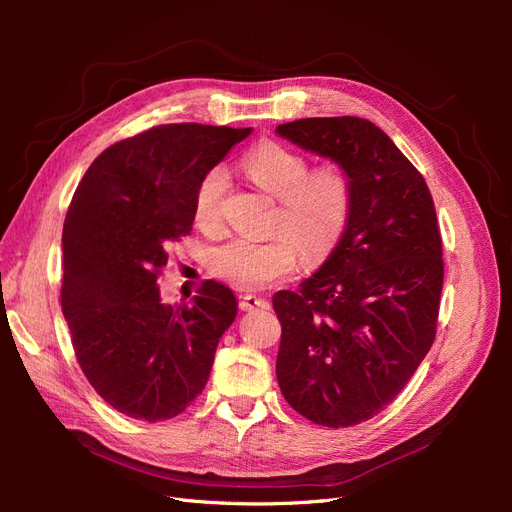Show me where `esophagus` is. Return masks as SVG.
<instances>
[{
  "label": "esophagus",
  "instance_id": "obj_1",
  "mask_svg": "<svg viewBox=\"0 0 512 512\" xmlns=\"http://www.w3.org/2000/svg\"><path fill=\"white\" fill-rule=\"evenodd\" d=\"M239 307L243 309V312H252V309H265V307H269V301L262 299V297H256V294H241V297H239Z\"/></svg>",
  "mask_w": 512,
  "mask_h": 512
}]
</instances>
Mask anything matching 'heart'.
Masks as SVG:
<instances>
[{"instance_id": "b5f03b06", "label": "heart", "mask_w": 512, "mask_h": 512, "mask_svg": "<svg viewBox=\"0 0 512 512\" xmlns=\"http://www.w3.org/2000/svg\"><path fill=\"white\" fill-rule=\"evenodd\" d=\"M243 170L262 192L277 198L269 239L230 237L207 252V269L237 288H265L284 282L299 269L304 247L309 260L327 258L348 228L354 188L339 164L312 168L305 153L265 141L243 156ZM228 190L224 166L200 177L194 192V220L200 228L218 226Z\"/></svg>"}]
</instances>
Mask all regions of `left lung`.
<instances>
[{
    "label": "left lung",
    "instance_id": "8db88e82",
    "mask_svg": "<svg viewBox=\"0 0 512 512\" xmlns=\"http://www.w3.org/2000/svg\"><path fill=\"white\" fill-rule=\"evenodd\" d=\"M348 170V228L299 290L273 294L277 382L307 421L350 427L384 410L436 339L442 237L423 175L374 123L309 117L275 130Z\"/></svg>",
    "mask_w": 512,
    "mask_h": 512
}]
</instances>
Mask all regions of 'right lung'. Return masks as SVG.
<instances>
[{"label":"right lung","mask_w":512,"mask_h":512,"mask_svg":"<svg viewBox=\"0 0 512 512\" xmlns=\"http://www.w3.org/2000/svg\"><path fill=\"white\" fill-rule=\"evenodd\" d=\"M252 128L168 123L104 149L66 213L61 312L83 374L117 412L158 423L203 393L237 299L207 280L160 301L168 245L190 235L194 192Z\"/></svg>","instance_id":"1"}]
</instances>
